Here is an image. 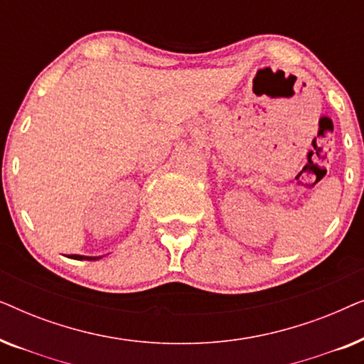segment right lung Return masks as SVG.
<instances>
[{
    "mask_svg": "<svg viewBox=\"0 0 364 364\" xmlns=\"http://www.w3.org/2000/svg\"><path fill=\"white\" fill-rule=\"evenodd\" d=\"M69 258H73V260H99L101 257H84V255H71Z\"/></svg>",
    "mask_w": 364,
    "mask_h": 364,
    "instance_id": "right-lung-1",
    "label": "right lung"
}]
</instances>
